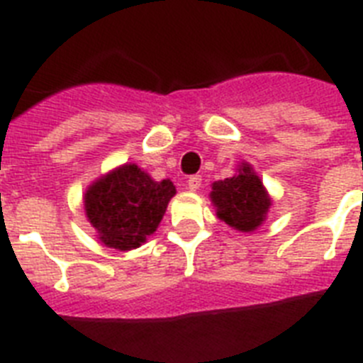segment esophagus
I'll return each instance as SVG.
<instances>
[{"label": "esophagus", "mask_w": 363, "mask_h": 363, "mask_svg": "<svg viewBox=\"0 0 363 363\" xmlns=\"http://www.w3.org/2000/svg\"><path fill=\"white\" fill-rule=\"evenodd\" d=\"M200 185H201V178L200 176H191V178L187 179V189L189 191H198V189H200Z\"/></svg>", "instance_id": "esophagus-1"}]
</instances>
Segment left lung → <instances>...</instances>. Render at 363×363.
<instances>
[{"label": "left lung", "mask_w": 363, "mask_h": 363, "mask_svg": "<svg viewBox=\"0 0 363 363\" xmlns=\"http://www.w3.org/2000/svg\"><path fill=\"white\" fill-rule=\"evenodd\" d=\"M209 198L216 216L240 233H255L272 205L264 182L247 162L236 167L234 176L214 182Z\"/></svg>", "instance_id": "1"}]
</instances>
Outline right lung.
I'll return each mask as SVG.
<instances>
[{"mask_svg": "<svg viewBox=\"0 0 363 363\" xmlns=\"http://www.w3.org/2000/svg\"><path fill=\"white\" fill-rule=\"evenodd\" d=\"M176 194L171 179L154 182L136 163H123L85 191V216L105 247L130 251L156 233Z\"/></svg>", "mask_w": 363, "mask_h": 363, "instance_id": "1", "label": "right lung"}]
</instances>
